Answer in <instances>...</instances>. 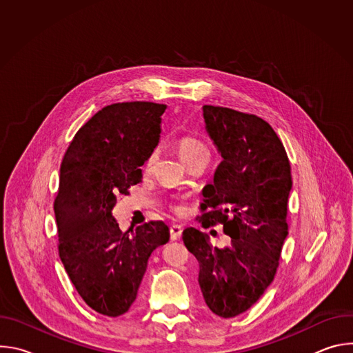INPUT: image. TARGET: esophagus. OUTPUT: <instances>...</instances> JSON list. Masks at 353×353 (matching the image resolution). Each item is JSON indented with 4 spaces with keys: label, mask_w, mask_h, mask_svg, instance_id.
Wrapping results in <instances>:
<instances>
[{
    "label": "esophagus",
    "mask_w": 353,
    "mask_h": 353,
    "mask_svg": "<svg viewBox=\"0 0 353 353\" xmlns=\"http://www.w3.org/2000/svg\"><path fill=\"white\" fill-rule=\"evenodd\" d=\"M183 233V228L180 225H172L170 226V237L172 240H177Z\"/></svg>",
    "instance_id": "34e87169"
}]
</instances>
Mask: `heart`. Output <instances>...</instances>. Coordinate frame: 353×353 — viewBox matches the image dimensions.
<instances>
[{"instance_id":"b5f03b06","label":"heart","mask_w":353,"mask_h":353,"mask_svg":"<svg viewBox=\"0 0 353 353\" xmlns=\"http://www.w3.org/2000/svg\"><path fill=\"white\" fill-rule=\"evenodd\" d=\"M176 149H177L179 157L181 158V161H183L184 163H185L187 161H190L191 158L199 155V154L208 152L207 146H205L203 142L195 139V138H192V137H181V138L176 142ZM154 161H155V154H150V155L148 157L146 162H145V168L149 169L150 166H152ZM176 211H177V212H181L183 208H181V207H176Z\"/></svg>"}]
</instances>
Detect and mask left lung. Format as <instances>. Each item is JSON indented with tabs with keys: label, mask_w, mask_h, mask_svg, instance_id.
Returning <instances> with one entry per match:
<instances>
[{
	"label": "left lung",
	"mask_w": 353,
	"mask_h": 353,
	"mask_svg": "<svg viewBox=\"0 0 353 353\" xmlns=\"http://www.w3.org/2000/svg\"><path fill=\"white\" fill-rule=\"evenodd\" d=\"M205 128L222 157L212 184L203 190L199 222L223 225L230 245L214 247L195 228L183 241L199 264L198 283L207 306L236 317L253 306L274 281L288 236L290 163L272 127L228 108H203Z\"/></svg>",
	"instance_id": "obj_1"
}]
</instances>
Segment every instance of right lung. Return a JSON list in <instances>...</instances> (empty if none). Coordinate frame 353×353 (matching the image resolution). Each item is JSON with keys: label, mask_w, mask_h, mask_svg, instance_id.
Returning <instances> with one entry per match:
<instances>
[{"label": "right lung", "mask_w": 353, "mask_h": 353, "mask_svg": "<svg viewBox=\"0 0 353 353\" xmlns=\"http://www.w3.org/2000/svg\"><path fill=\"white\" fill-rule=\"evenodd\" d=\"M165 110L152 102L106 106L79 128L61 162L60 259L85 303L103 316L128 312L150 254L170 237L162 221L121 232L112 215L116 195L142 180L139 168L159 143Z\"/></svg>", "instance_id": "right-lung-1"}]
</instances>
